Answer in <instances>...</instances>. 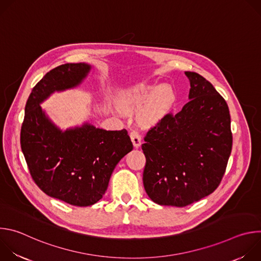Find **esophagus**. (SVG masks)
<instances>
[{"mask_svg":"<svg viewBox=\"0 0 261 261\" xmlns=\"http://www.w3.org/2000/svg\"><path fill=\"white\" fill-rule=\"evenodd\" d=\"M130 137H131V140H132L133 145H134L135 147H139L140 144H141V136H140L139 132L136 131V130L131 131Z\"/></svg>","mask_w":261,"mask_h":261,"instance_id":"obj_1","label":"esophagus"}]
</instances>
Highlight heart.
<instances>
[{
    "label": "heart",
    "instance_id": "1",
    "mask_svg": "<svg viewBox=\"0 0 261 261\" xmlns=\"http://www.w3.org/2000/svg\"><path fill=\"white\" fill-rule=\"evenodd\" d=\"M175 100V93L170 86L146 83L131 87L122 97L123 105L127 109H138L146 103L144 118L147 121H156L163 117L172 108Z\"/></svg>",
    "mask_w": 261,
    "mask_h": 261
}]
</instances>
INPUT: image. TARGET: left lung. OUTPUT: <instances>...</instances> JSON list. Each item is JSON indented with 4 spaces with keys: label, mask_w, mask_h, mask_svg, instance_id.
I'll use <instances>...</instances> for the list:
<instances>
[{
    "label": "left lung",
    "mask_w": 261,
    "mask_h": 261,
    "mask_svg": "<svg viewBox=\"0 0 261 261\" xmlns=\"http://www.w3.org/2000/svg\"><path fill=\"white\" fill-rule=\"evenodd\" d=\"M189 102L147 132L144 190L155 203L182 207L213 193L225 172L232 134L227 103L198 73L186 71Z\"/></svg>",
    "instance_id": "left-lung-1"
}]
</instances>
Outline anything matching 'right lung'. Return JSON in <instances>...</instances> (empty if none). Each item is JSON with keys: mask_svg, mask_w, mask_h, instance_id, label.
<instances>
[{"mask_svg": "<svg viewBox=\"0 0 261 261\" xmlns=\"http://www.w3.org/2000/svg\"><path fill=\"white\" fill-rule=\"evenodd\" d=\"M93 66L64 64L37 84L25 104L20 144L31 175L48 196L89 206L105 194L120 160L133 150L127 130L107 131L85 122L60 128L41 104L56 92L83 85Z\"/></svg>", "mask_w": 261, "mask_h": 261, "instance_id": "add662e5", "label": "right lung"}]
</instances>
